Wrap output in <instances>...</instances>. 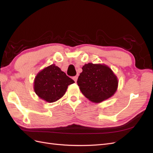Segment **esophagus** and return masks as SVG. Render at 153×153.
I'll list each match as a JSON object with an SVG mask.
<instances>
[{
    "mask_svg": "<svg viewBox=\"0 0 153 153\" xmlns=\"http://www.w3.org/2000/svg\"><path fill=\"white\" fill-rule=\"evenodd\" d=\"M73 80L75 81V82L77 81V79H78V76H73Z\"/></svg>",
    "mask_w": 153,
    "mask_h": 153,
    "instance_id": "esophagus-1",
    "label": "esophagus"
}]
</instances>
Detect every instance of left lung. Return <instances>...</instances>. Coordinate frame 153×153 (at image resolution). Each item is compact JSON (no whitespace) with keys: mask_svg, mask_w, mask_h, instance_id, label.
Returning a JSON list of instances; mask_svg holds the SVG:
<instances>
[{"mask_svg":"<svg viewBox=\"0 0 153 153\" xmlns=\"http://www.w3.org/2000/svg\"><path fill=\"white\" fill-rule=\"evenodd\" d=\"M77 84L86 98L100 103L112 96L117 91L118 80L108 66L101 64H85L82 67Z\"/></svg>","mask_w":153,"mask_h":153,"instance_id":"left-lung-1","label":"left lung"}]
</instances>
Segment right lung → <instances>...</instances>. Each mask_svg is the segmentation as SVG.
<instances>
[{
    "mask_svg": "<svg viewBox=\"0 0 153 153\" xmlns=\"http://www.w3.org/2000/svg\"><path fill=\"white\" fill-rule=\"evenodd\" d=\"M73 83V80L53 64L38 73L34 79V89L40 98L53 103L61 98L68 86Z\"/></svg>",
    "mask_w": 153,
    "mask_h": 153,
    "instance_id": "obj_1",
    "label": "right lung"
}]
</instances>
